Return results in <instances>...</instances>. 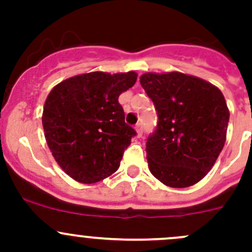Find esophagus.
<instances>
[{"instance_id":"34e87169","label":"esophagus","mask_w":252,"mask_h":252,"mask_svg":"<svg viewBox=\"0 0 252 252\" xmlns=\"http://www.w3.org/2000/svg\"><path fill=\"white\" fill-rule=\"evenodd\" d=\"M135 129H136V133H138V136H139V138H140V136L142 135V126H141V123L136 124Z\"/></svg>"}]
</instances>
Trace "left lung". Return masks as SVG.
Wrapping results in <instances>:
<instances>
[{"instance_id":"obj_1","label":"left lung","mask_w":252,"mask_h":252,"mask_svg":"<svg viewBox=\"0 0 252 252\" xmlns=\"http://www.w3.org/2000/svg\"><path fill=\"white\" fill-rule=\"evenodd\" d=\"M140 84L158 117L146 141L150 171L167 187L196 184L224 146L229 122L224 96L212 84L178 72L146 73Z\"/></svg>"}]
</instances>
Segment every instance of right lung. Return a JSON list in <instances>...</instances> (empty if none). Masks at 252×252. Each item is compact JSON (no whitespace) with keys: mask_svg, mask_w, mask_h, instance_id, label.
Returning <instances> with one entry per match:
<instances>
[{"mask_svg":"<svg viewBox=\"0 0 252 252\" xmlns=\"http://www.w3.org/2000/svg\"><path fill=\"white\" fill-rule=\"evenodd\" d=\"M136 78L135 72H93L67 79L48 94L45 138L61 168L77 182H100L119 168L136 131L124 121L118 97Z\"/></svg>","mask_w":252,"mask_h":252,"instance_id":"add662e5","label":"right lung"}]
</instances>
